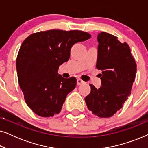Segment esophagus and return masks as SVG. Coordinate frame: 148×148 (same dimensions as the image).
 <instances>
[{
    "label": "esophagus",
    "instance_id": "34e87169",
    "mask_svg": "<svg viewBox=\"0 0 148 148\" xmlns=\"http://www.w3.org/2000/svg\"><path fill=\"white\" fill-rule=\"evenodd\" d=\"M84 83L85 82L84 81H82L81 79H77V86H80V85L84 84Z\"/></svg>",
    "mask_w": 148,
    "mask_h": 148
}]
</instances>
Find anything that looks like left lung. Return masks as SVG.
Wrapping results in <instances>:
<instances>
[{
  "instance_id": "obj_1",
  "label": "left lung",
  "mask_w": 148,
  "mask_h": 148,
  "mask_svg": "<svg viewBox=\"0 0 148 148\" xmlns=\"http://www.w3.org/2000/svg\"><path fill=\"white\" fill-rule=\"evenodd\" d=\"M97 39L96 68L102 73L101 86L97 89L90 84L91 92L85 100L93 114L108 118L122 108L130 96L137 65L126 42L121 43L116 36L104 32Z\"/></svg>"
}]
</instances>
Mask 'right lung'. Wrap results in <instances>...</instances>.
I'll list each match as a JSON object with an SVG mask.
<instances>
[{
    "label": "right lung",
    "instance_id": "right-lung-1",
    "mask_svg": "<svg viewBox=\"0 0 148 148\" xmlns=\"http://www.w3.org/2000/svg\"><path fill=\"white\" fill-rule=\"evenodd\" d=\"M90 38L79 30L52 29L32 34L24 40L16 60L18 82L26 104L35 114L50 117L60 112L77 79L62 77L58 67L69 59L75 44Z\"/></svg>",
    "mask_w": 148,
    "mask_h": 148
}]
</instances>
